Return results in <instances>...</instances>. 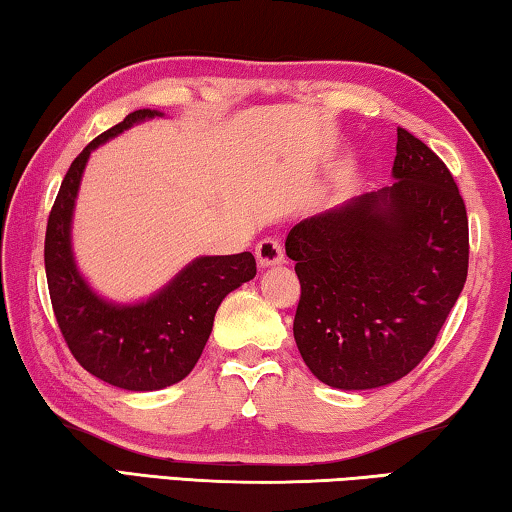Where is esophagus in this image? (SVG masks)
<instances>
[{"mask_svg":"<svg viewBox=\"0 0 512 512\" xmlns=\"http://www.w3.org/2000/svg\"><path fill=\"white\" fill-rule=\"evenodd\" d=\"M255 257L259 268H271L284 262V250L277 239H262L255 248Z\"/></svg>","mask_w":512,"mask_h":512,"instance_id":"34e87169","label":"esophagus"}]
</instances>
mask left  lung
I'll list each match as a JSON object with an SVG mask.
<instances>
[{
	"instance_id": "1",
	"label": "left lung",
	"mask_w": 512,
	"mask_h": 512,
	"mask_svg": "<svg viewBox=\"0 0 512 512\" xmlns=\"http://www.w3.org/2000/svg\"><path fill=\"white\" fill-rule=\"evenodd\" d=\"M393 178L302 219L284 244L300 280L293 339L307 368L341 391L409 375L467 277V212L445 162L397 128Z\"/></svg>"
}]
</instances>
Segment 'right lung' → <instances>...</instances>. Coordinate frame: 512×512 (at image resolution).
I'll return each mask as SVG.
<instances>
[{
    "label": "right lung",
    "mask_w": 512,
    "mask_h": 512,
    "mask_svg": "<svg viewBox=\"0 0 512 512\" xmlns=\"http://www.w3.org/2000/svg\"><path fill=\"white\" fill-rule=\"evenodd\" d=\"M160 110H135L79 153L51 207L45 271L51 307L74 359L124 391H160L185 379L210 339L223 298L257 273L253 253L196 257L151 298L119 305L101 298L81 275L72 248L76 196L90 153Z\"/></svg>",
    "instance_id": "add662e5"
}]
</instances>
